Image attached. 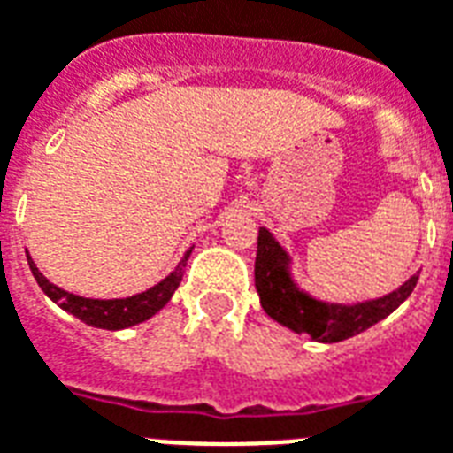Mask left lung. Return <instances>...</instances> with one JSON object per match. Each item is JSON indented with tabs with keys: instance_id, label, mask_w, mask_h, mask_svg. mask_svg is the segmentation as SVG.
Returning a JSON list of instances; mask_svg holds the SVG:
<instances>
[{
	"instance_id": "left-lung-1",
	"label": "left lung",
	"mask_w": 453,
	"mask_h": 453,
	"mask_svg": "<svg viewBox=\"0 0 453 453\" xmlns=\"http://www.w3.org/2000/svg\"><path fill=\"white\" fill-rule=\"evenodd\" d=\"M254 283L261 307L271 319L283 324L295 334H307L319 343H338L363 334L377 321L388 317L413 293L418 276H411L394 293L357 304H336L314 300L297 288L290 276V257L276 242L266 227H259L257 261H254Z\"/></svg>"
}]
</instances>
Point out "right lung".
I'll return each instance as SVG.
<instances>
[{
  "instance_id": "obj_1",
  "label": "right lung",
  "mask_w": 453,
  "mask_h": 453,
  "mask_svg": "<svg viewBox=\"0 0 453 453\" xmlns=\"http://www.w3.org/2000/svg\"><path fill=\"white\" fill-rule=\"evenodd\" d=\"M189 254H192V250L184 254V259L177 264V269L167 278H163L158 286L149 288L146 293L132 295V297H122V300H90V297H79V295L66 293L62 288H57L55 283H50L48 278L40 273L38 266L33 264L30 257L28 266L30 271H33L35 280H38V286L42 288V293L48 295L52 303H57L62 310L73 314L76 319H81L83 324H88V326L117 331L150 319L156 311H160L167 303H170V297H173V293L177 290V286L182 283L184 266H187Z\"/></svg>"
}]
</instances>
